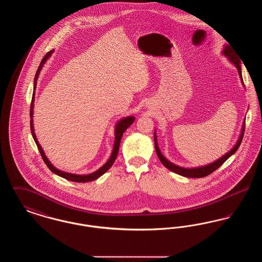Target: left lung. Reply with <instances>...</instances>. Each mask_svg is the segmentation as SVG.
<instances>
[{"label":"left lung","instance_id":"8db88e82","mask_svg":"<svg viewBox=\"0 0 262 262\" xmlns=\"http://www.w3.org/2000/svg\"><path fill=\"white\" fill-rule=\"evenodd\" d=\"M224 54L226 57H228V59L233 62L236 68L237 69V72H238V75L241 76V79L244 83V80L242 78V69H241V60L236 57V54L234 53L233 49L227 45L225 47L224 50L222 52ZM246 121L244 122V125H243V128H242V133H241V136L239 138L237 139V143L236 145L232 148V150H230L228 153H226L224 156H222L220 159L216 160L215 162L211 163V164H208V165H205V166H202V167H199V168H183V167H180V166H177L173 163L170 162L169 160H167L164 156H163L161 151L158 147V144H157V138H156V134H154V143H155V149H156V153H157V156L159 158V160L161 161L163 165L168 168L170 171L174 172L176 174H181V176H184V177H187V178H203V177H206L208 174L213 173L215 170H217L221 165H223V163L230 157L232 156L239 147L241 145V142L243 140V137H244V133H245V126H246Z\"/></svg>","mask_w":262,"mask_h":262}]
</instances>
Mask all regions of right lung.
Returning <instances> with one entry per match:
<instances>
[{
	"label": "right lung",
	"instance_id": "add662e5",
	"mask_svg": "<svg viewBox=\"0 0 262 262\" xmlns=\"http://www.w3.org/2000/svg\"><path fill=\"white\" fill-rule=\"evenodd\" d=\"M53 53V50L48 52L44 58L42 59V61L40 62L39 67H38L37 72H36V75L34 77V88L33 89L35 90L36 88V84H37L38 75L40 74V71L43 67V64L45 63V62L47 61V59L50 57ZM33 104H34V93H33V96H32V100H31V105H30V129H31V134H32V137L33 139L37 145L38 150L44 160L45 164L48 166V168L50 169L51 171L53 173H55L60 177H62L66 180H69V181H72V182H76V183H86V182H91V181H94L96 179H98L99 177H101L102 174H105L111 167H112L113 164L115 162L117 156H118V152H119V148H120V143H121V138L123 137L124 133L125 132V129L132 125L134 122H135V117H126L122 119L121 121H119V123L116 125V128H115V143H114V147H113L112 155L111 157L109 158V160L107 161V163L102 166L100 169H98L96 172H93L92 174H70V173H67V172H62L61 170H58L57 168H55L50 161L48 160V158L46 157L44 151L42 149V147L40 146L39 142H38L37 138L36 136L34 134V128H33V120H32V117H33Z\"/></svg>",
	"mask_w": 262,
	"mask_h": 262
}]
</instances>
